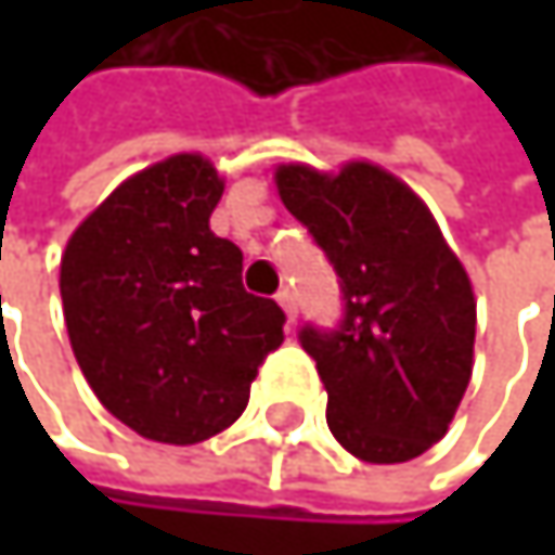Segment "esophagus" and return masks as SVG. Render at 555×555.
Instances as JSON below:
<instances>
[{"mask_svg": "<svg viewBox=\"0 0 555 555\" xmlns=\"http://www.w3.org/2000/svg\"><path fill=\"white\" fill-rule=\"evenodd\" d=\"M276 301L282 305V311H285L288 324H295V295H292V288H282V292L276 295Z\"/></svg>", "mask_w": 555, "mask_h": 555, "instance_id": "obj_1", "label": "esophagus"}]
</instances>
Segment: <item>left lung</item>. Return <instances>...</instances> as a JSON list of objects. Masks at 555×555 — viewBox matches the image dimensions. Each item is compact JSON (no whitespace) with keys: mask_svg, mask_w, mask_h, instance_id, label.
Returning <instances> with one entry per match:
<instances>
[{"mask_svg":"<svg viewBox=\"0 0 555 555\" xmlns=\"http://www.w3.org/2000/svg\"><path fill=\"white\" fill-rule=\"evenodd\" d=\"M282 205L334 263V334L301 331L327 388V427L363 463H408L443 440L473 376L476 295L424 198L370 160L279 164Z\"/></svg>","mask_w":555,"mask_h":555,"instance_id":"obj_1","label":"left lung"}]
</instances>
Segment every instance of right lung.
Listing matches in <instances>:
<instances>
[{
    "mask_svg": "<svg viewBox=\"0 0 555 555\" xmlns=\"http://www.w3.org/2000/svg\"><path fill=\"white\" fill-rule=\"evenodd\" d=\"M224 179L202 154L128 176L69 234L60 298L73 357L134 434L189 447L247 408L285 314L244 288V254L208 218Z\"/></svg>",
    "mask_w": 555,
    "mask_h": 555,
    "instance_id": "right-lung-1",
    "label": "right lung"
}]
</instances>
